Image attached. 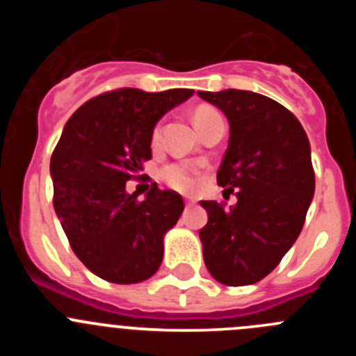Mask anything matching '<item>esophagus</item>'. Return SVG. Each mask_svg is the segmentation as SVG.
Wrapping results in <instances>:
<instances>
[{"mask_svg":"<svg viewBox=\"0 0 356 356\" xmlns=\"http://www.w3.org/2000/svg\"><path fill=\"white\" fill-rule=\"evenodd\" d=\"M185 205H187V207H193V205H194V201L191 200V197H185Z\"/></svg>","mask_w":356,"mask_h":356,"instance_id":"1","label":"esophagus"}]
</instances>
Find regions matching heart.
Here are the masks:
<instances>
[{
    "mask_svg": "<svg viewBox=\"0 0 356 356\" xmlns=\"http://www.w3.org/2000/svg\"><path fill=\"white\" fill-rule=\"evenodd\" d=\"M219 114L217 110L210 108V106H201L194 112L193 121L196 124V130L201 127V122H205L207 119L212 115ZM155 139H159V131H155ZM160 178H162L169 187L176 188V191H193L196 185V169L188 163H169L160 169Z\"/></svg>",
    "mask_w": 356,
    "mask_h": 356,
    "instance_id": "1",
    "label": "heart"
}]
</instances>
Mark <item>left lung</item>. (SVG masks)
Here are the masks:
<instances>
[{
  "label": "left lung",
  "mask_w": 356,
  "mask_h": 356,
  "mask_svg": "<svg viewBox=\"0 0 356 356\" xmlns=\"http://www.w3.org/2000/svg\"><path fill=\"white\" fill-rule=\"evenodd\" d=\"M197 96L228 119L217 184L237 196L228 210L201 201L209 213L200 229L205 266L222 285L257 284L301 234L316 191L310 143L296 115L271 97L237 89Z\"/></svg>",
  "instance_id": "left-lung-1"
}]
</instances>
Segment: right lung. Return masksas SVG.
Here are the masks:
<instances>
[{"instance_id":"obj_1","label":"right lung","mask_w":356,"mask_h":356,"mask_svg":"<svg viewBox=\"0 0 356 356\" xmlns=\"http://www.w3.org/2000/svg\"><path fill=\"white\" fill-rule=\"evenodd\" d=\"M193 94L119 89L89 99L65 122L49 163L53 207L74 254L106 282L139 284L159 271L184 200L151 184L139 201L127 181L151 159L156 122Z\"/></svg>"}]
</instances>
